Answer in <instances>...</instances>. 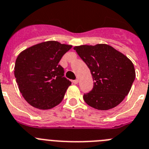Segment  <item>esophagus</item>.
I'll list each match as a JSON object with an SVG mask.
<instances>
[{
  "instance_id": "esophagus-1",
  "label": "esophagus",
  "mask_w": 149,
  "mask_h": 149,
  "mask_svg": "<svg viewBox=\"0 0 149 149\" xmlns=\"http://www.w3.org/2000/svg\"><path fill=\"white\" fill-rule=\"evenodd\" d=\"M73 83H74V84H77V83H78V82H79V80H78V79L73 80Z\"/></svg>"
}]
</instances>
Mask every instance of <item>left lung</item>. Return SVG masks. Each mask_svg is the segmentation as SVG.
<instances>
[{
    "label": "left lung",
    "mask_w": 149,
    "mask_h": 149,
    "mask_svg": "<svg viewBox=\"0 0 149 149\" xmlns=\"http://www.w3.org/2000/svg\"><path fill=\"white\" fill-rule=\"evenodd\" d=\"M73 49L87 64L94 81L92 90L84 94L85 103L98 110L117 107L128 94L135 79L131 61L107 44L82 45Z\"/></svg>",
    "instance_id": "1"
}]
</instances>
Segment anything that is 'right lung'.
Returning a JSON list of instances; mask_svg holds the SVG:
<instances>
[{"label": "right lung", "instance_id": "obj_1", "mask_svg": "<svg viewBox=\"0 0 149 149\" xmlns=\"http://www.w3.org/2000/svg\"><path fill=\"white\" fill-rule=\"evenodd\" d=\"M72 48L58 41H46L24 49L18 55L14 75L24 100L32 107L49 109L62 101L71 82L58 63Z\"/></svg>", "mask_w": 149, "mask_h": 149}]
</instances>
